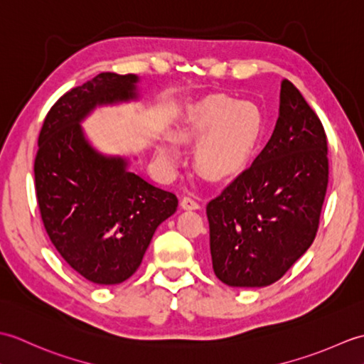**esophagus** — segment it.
Instances as JSON below:
<instances>
[{
  "mask_svg": "<svg viewBox=\"0 0 364 364\" xmlns=\"http://www.w3.org/2000/svg\"><path fill=\"white\" fill-rule=\"evenodd\" d=\"M181 206H183V210H198L200 203L194 197H184L181 200Z\"/></svg>",
  "mask_w": 364,
  "mask_h": 364,
  "instance_id": "1",
  "label": "esophagus"
}]
</instances>
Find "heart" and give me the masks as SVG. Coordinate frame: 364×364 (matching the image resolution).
<instances>
[{"mask_svg": "<svg viewBox=\"0 0 364 364\" xmlns=\"http://www.w3.org/2000/svg\"><path fill=\"white\" fill-rule=\"evenodd\" d=\"M264 129V117L258 105L225 94L208 95L183 112L176 136L184 142H196V164L211 178H227L247 166ZM161 166L173 172L181 153L170 139L156 144Z\"/></svg>", "mask_w": 364, "mask_h": 364, "instance_id": "b5f03b06", "label": "heart"}]
</instances>
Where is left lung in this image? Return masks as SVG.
Segmentation results:
<instances>
[{
    "label": "left lung",
    "instance_id": "1",
    "mask_svg": "<svg viewBox=\"0 0 364 364\" xmlns=\"http://www.w3.org/2000/svg\"><path fill=\"white\" fill-rule=\"evenodd\" d=\"M327 184L326 131L297 87L283 80L270 141L206 205L215 277L235 288L280 280L314 241Z\"/></svg>",
    "mask_w": 364,
    "mask_h": 364
}]
</instances>
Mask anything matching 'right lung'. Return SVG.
Here are the masks:
<instances>
[{
    "instance_id": "obj_1",
    "label": "right lung",
    "mask_w": 364,
    "mask_h": 364,
    "mask_svg": "<svg viewBox=\"0 0 364 364\" xmlns=\"http://www.w3.org/2000/svg\"><path fill=\"white\" fill-rule=\"evenodd\" d=\"M136 75L100 73L68 90L46 114L34 161L43 227L67 264L97 284H119L141 266L154 231L176 211L153 186L90 145L81 122L97 106L136 100Z\"/></svg>"
}]
</instances>
